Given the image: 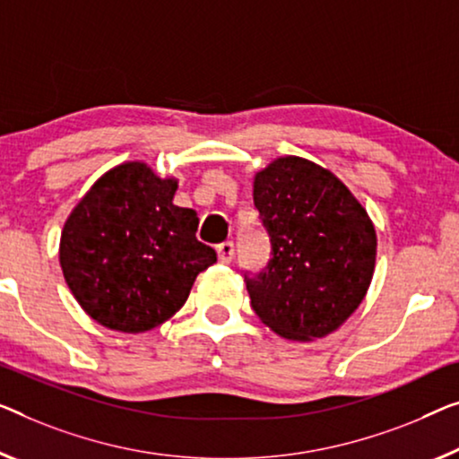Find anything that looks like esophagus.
<instances>
[{
    "mask_svg": "<svg viewBox=\"0 0 459 459\" xmlns=\"http://www.w3.org/2000/svg\"><path fill=\"white\" fill-rule=\"evenodd\" d=\"M216 253H218V262L230 264L232 257H235V245H232L230 241H224V243L218 245Z\"/></svg>",
    "mask_w": 459,
    "mask_h": 459,
    "instance_id": "obj_1",
    "label": "esophagus"
}]
</instances>
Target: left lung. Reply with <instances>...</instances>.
<instances>
[{
	"instance_id": "1",
	"label": "left lung",
	"mask_w": 459,
	"mask_h": 459,
	"mask_svg": "<svg viewBox=\"0 0 459 459\" xmlns=\"http://www.w3.org/2000/svg\"><path fill=\"white\" fill-rule=\"evenodd\" d=\"M253 204L270 237V262L245 273L253 311L286 340L324 338L367 295L377 237L348 187L319 164L282 156L259 170Z\"/></svg>"
}]
</instances>
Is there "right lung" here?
<instances>
[{"mask_svg":"<svg viewBox=\"0 0 459 459\" xmlns=\"http://www.w3.org/2000/svg\"><path fill=\"white\" fill-rule=\"evenodd\" d=\"M175 179L143 162L100 177L65 221L64 278L82 309L115 332L140 333L186 305L216 251L195 238L197 214L173 204Z\"/></svg>","mask_w":459,"mask_h":459,"instance_id":"1","label":"right lung"}]
</instances>
